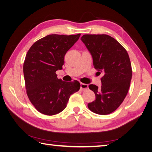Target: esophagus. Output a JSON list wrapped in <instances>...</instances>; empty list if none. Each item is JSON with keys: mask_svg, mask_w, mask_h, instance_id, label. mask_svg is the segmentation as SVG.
<instances>
[{"mask_svg": "<svg viewBox=\"0 0 152 152\" xmlns=\"http://www.w3.org/2000/svg\"><path fill=\"white\" fill-rule=\"evenodd\" d=\"M88 85L86 84H83V83H80V91H85L86 90L88 89Z\"/></svg>", "mask_w": 152, "mask_h": 152, "instance_id": "34e87169", "label": "esophagus"}]
</instances>
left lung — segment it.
<instances>
[{"instance_id":"left-lung-1","label":"left lung","mask_w":152,"mask_h":152,"mask_svg":"<svg viewBox=\"0 0 152 152\" xmlns=\"http://www.w3.org/2000/svg\"><path fill=\"white\" fill-rule=\"evenodd\" d=\"M81 40L92 55L94 68L104 74L100 88L89 86L96 99L87 107L95 113L110 114L121 104L129 89L132 78L129 56L125 48L108 35H84Z\"/></svg>"}]
</instances>
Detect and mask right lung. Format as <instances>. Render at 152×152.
I'll use <instances>...</instances> for the list:
<instances>
[{"label":"right lung","mask_w":152,"mask_h":152,"mask_svg":"<svg viewBox=\"0 0 152 152\" xmlns=\"http://www.w3.org/2000/svg\"><path fill=\"white\" fill-rule=\"evenodd\" d=\"M80 36L48 35L36 41L27 52L23 64L26 94L41 113L53 115L62 112L70 95L80 89L79 81H63L56 73L62 69L65 55Z\"/></svg>","instance_id":"1"}]
</instances>
